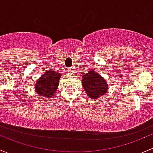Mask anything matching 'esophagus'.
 Listing matches in <instances>:
<instances>
[{
	"label": "esophagus",
	"mask_w": 153,
	"mask_h": 153,
	"mask_svg": "<svg viewBox=\"0 0 153 153\" xmlns=\"http://www.w3.org/2000/svg\"><path fill=\"white\" fill-rule=\"evenodd\" d=\"M73 71H74L72 68H68V72H69V73H72Z\"/></svg>",
	"instance_id": "esophagus-1"
}]
</instances>
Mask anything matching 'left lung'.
<instances>
[{"label": "left lung", "mask_w": 153, "mask_h": 153, "mask_svg": "<svg viewBox=\"0 0 153 153\" xmlns=\"http://www.w3.org/2000/svg\"><path fill=\"white\" fill-rule=\"evenodd\" d=\"M82 85L88 97L93 100H97L104 96L109 89L106 79L94 69L83 75Z\"/></svg>", "instance_id": "8db88e82"}]
</instances>
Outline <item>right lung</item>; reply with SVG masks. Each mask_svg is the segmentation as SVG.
<instances>
[{"label":"right lung","instance_id":"1","mask_svg":"<svg viewBox=\"0 0 153 153\" xmlns=\"http://www.w3.org/2000/svg\"><path fill=\"white\" fill-rule=\"evenodd\" d=\"M61 76L59 73L51 70L45 71L36 82L34 86L36 94L46 99L52 97L57 90Z\"/></svg>","mask_w":153,"mask_h":153}]
</instances>
